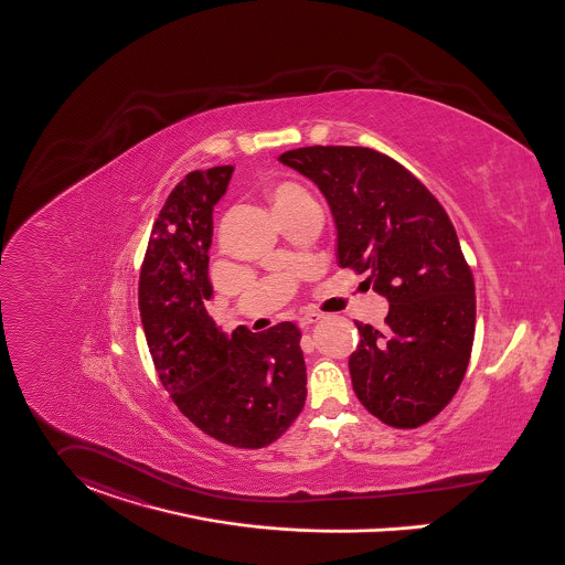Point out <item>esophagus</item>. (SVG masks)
<instances>
[{
  "label": "esophagus",
  "instance_id": "esophagus-1",
  "mask_svg": "<svg viewBox=\"0 0 565 565\" xmlns=\"http://www.w3.org/2000/svg\"><path fill=\"white\" fill-rule=\"evenodd\" d=\"M321 319H323V315H317V312H306V315H301L300 317V326L301 328H310V326L319 323Z\"/></svg>",
  "mask_w": 565,
  "mask_h": 565
}]
</instances>
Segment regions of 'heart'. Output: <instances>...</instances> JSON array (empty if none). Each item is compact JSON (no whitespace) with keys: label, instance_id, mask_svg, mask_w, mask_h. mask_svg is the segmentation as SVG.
Here are the masks:
<instances>
[{"label":"heart","instance_id":"heart-1","mask_svg":"<svg viewBox=\"0 0 565 565\" xmlns=\"http://www.w3.org/2000/svg\"><path fill=\"white\" fill-rule=\"evenodd\" d=\"M301 194H303V190H301L300 186H296V184H289V182L274 184V186L269 189V192H267L269 203H271V210H278L280 205H285V203L298 199Z\"/></svg>","mask_w":565,"mask_h":565}]
</instances>
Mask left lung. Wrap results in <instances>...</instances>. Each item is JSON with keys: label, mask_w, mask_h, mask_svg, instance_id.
Returning a JSON list of instances; mask_svg holds the SVG:
<instances>
[{"label": "left lung", "mask_w": 565, "mask_h": 565, "mask_svg": "<svg viewBox=\"0 0 565 565\" xmlns=\"http://www.w3.org/2000/svg\"><path fill=\"white\" fill-rule=\"evenodd\" d=\"M278 160L326 196L340 267L366 271L390 303L383 332L355 323L349 373L360 403L396 428L426 424L456 394L476 332L473 276L446 210L371 148L312 146Z\"/></svg>", "instance_id": "8db88e82"}]
</instances>
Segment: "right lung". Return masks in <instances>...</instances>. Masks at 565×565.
I'll return each mask as SVG.
<instances>
[{
  "label": "right lung",
  "mask_w": 565,
  "mask_h": 565,
  "mask_svg": "<svg viewBox=\"0 0 565 565\" xmlns=\"http://www.w3.org/2000/svg\"><path fill=\"white\" fill-rule=\"evenodd\" d=\"M233 167L192 171L160 210L141 267L139 310L151 360L178 409L233 448H265L300 415L306 364L300 330L282 321L223 332L207 303L214 205Z\"/></svg>",
  "instance_id": "obj_1"
}]
</instances>
